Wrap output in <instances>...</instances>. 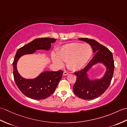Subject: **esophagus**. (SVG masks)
<instances>
[{
	"instance_id": "34e87169",
	"label": "esophagus",
	"mask_w": 127,
	"mask_h": 127,
	"mask_svg": "<svg viewBox=\"0 0 127 127\" xmlns=\"http://www.w3.org/2000/svg\"><path fill=\"white\" fill-rule=\"evenodd\" d=\"M69 74L68 73V72H66V71H64V72H63V75L64 76H67V75H68Z\"/></svg>"
}]
</instances>
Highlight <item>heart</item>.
<instances>
[{
  "instance_id": "1",
  "label": "heart",
  "mask_w": 127,
  "mask_h": 127,
  "mask_svg": "<svg viewBox=\"0 0 127 127\" xmlns=\"http://www.w3.org/2000/svg\"><path fill=\"white\" fill-rule=\"evenodd\" d=\"M57 55H52V60L57 65L62 67L63 62H67V66L73 71L82 69L92 56L93 50L88 44L72 42L64 45L57 51Z\"/></svg>"
}]
</instances>
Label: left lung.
<instances>
[{"label": "left lung", "mask_w": 127, "mask_h": 127, "mask_svg": "<svg viewBox=\"0 0 127 127\" xmlns=\"http://www.w3.org/2000/svg\"><path fill=\"white\" fill-rule=\"evenodd\" d=\"M79 39L90 44L95 55L84 69L74 73L77 79L73 86L74 93L81 99L93 100L102 95L111 83L115 68L113 55L108 48L95 40L88 38ZM98 64L105 66L103 76L100 78L91 79L88 72Z\"/></svg>", "instance_id": "1"}]
</instances>
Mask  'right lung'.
<instances>
[{
  "label": "right lung",
  "mask_w": 127,
  "mask_h": 127,
  "mask_svg": "<svg viewBox=\"0 0 127 127\" xmlns=\"http://www.w3.org/2000/svg\"><path fill=\"white\" fill-rule=\"evenodd\" d=\"M56 40L50 37L36 39L19 48L16 52L12 64L15 81L19 90L29 98L42 100L50 96L57 87L63 71H45L34 79H26L21 76L17 70V62L21 57L32 55L37 50L49 51L51 44L55 42Z\"/></svg>",
  "instance_id": "1"
}]
</instances>
